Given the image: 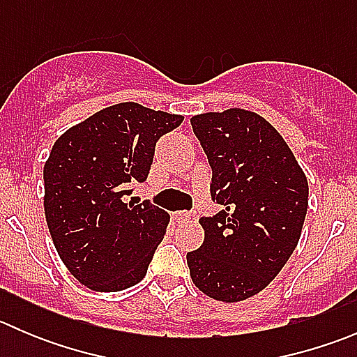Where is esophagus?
Segmentation results:
<instances>
[{
  "label": "esophagus",
  "instance_id": "esophagus-1",
  "mask_svg": "<svg viewBox=\"0 0 357 357\" xmlns=\"http://www.w3.org/2000/svg\"><path fill=\"white\" fill-rule=\"evenodd\" d=\"M174 218H176V221H178V222H190V221H192V214H188V212H185V211H176Z\"/></svg>",
  "mask_w": 357,
  "mask_h": 357
}]
</instances>
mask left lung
<instances>
[{"instance_id":"8db88e82","label":"left lung","mask_w":357,"mask_h":357,"mask_svg":"<svg viewBox=\"0 0 357 357\" xmlns=\"http://www.w3.org/2000/svg\"><path fill=\"white\" fill-rule=\"evenodd\" d=\"M212 167V199L222 205L202 218L204 243L186 254L200 291L240 302L264 290L297 247L309 185L283 136L245 109L190 119Z\"/></svg>"}]
</instances>
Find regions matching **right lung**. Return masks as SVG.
<instances>
[{"label":"right lung","mask_w":357,"mask_h":357,"mask_svg":"<svg viewBox=\"0 0 357 357\" xmlns=\"http://www.w3.org/2000/svg\"><path fill=\"white\" fill-rule=\"evenodd\" d=\"M183 115L136 102L102 109L68 128L45 162V215L56 252L75 280L96 291L142 282L169 214L124 202L128 183L145 181L155 143Z\"/></svg>","instance_id":"obj_1"}]
</instances>
